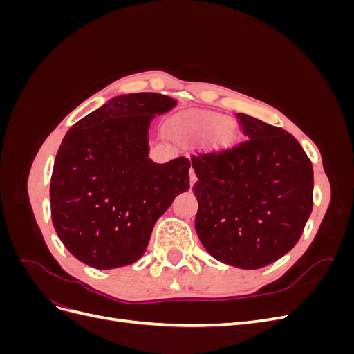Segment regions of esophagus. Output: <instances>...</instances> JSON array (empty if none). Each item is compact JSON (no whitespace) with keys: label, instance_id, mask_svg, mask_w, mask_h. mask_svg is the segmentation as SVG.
<instances>
[{"label":"esophagus","instance_id":"34e87169","mask_svg":"<svg viewBox=\"0 0 354 354\" xmlns=\"http://www.w3.org/2000/svg\"><path fill=\"white\" fill-rule=\"evenodd\" d=\"M195 181H196V174H195L194 168H190V186H194Z\"/></svg>","mask_w":354,"mask_h":354}]
</instances>
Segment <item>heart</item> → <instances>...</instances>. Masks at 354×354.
I'll return each instance as SVG.
<instances>
[{"instance_id": "1", "label": "heart", "mask_w": 354, "mask_h": 354, "mask_svg": "<svg viewBox=\"0 0 354 354\" xmlns=\"http://www.w3.org/2000/svg\"><path fill=\"white\" fill-rule=\"evenodd\" d=\"M195 131L203 137H209L221 131L224 127L227 125V118L221 115H202L198 120H195Z\"/></svg>"}]
</instances>
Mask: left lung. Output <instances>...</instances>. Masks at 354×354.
Here are the masks:
<instances>
[{"label":"left lung","mask_w":354,"mask_h":354,"mask_svg":"<svg viewBox=\"0 0 354 354\" xmlns=\"http://www.w3.org/2000/svg\"><path fill=\"white\" fill-rule=\"evenodd\" d=\"M243 140L192 155L195 229L214 259L260 269L291 251L313 209V165L283 128L238 113Z\"/></svg>","instance_id":"left-lung-1"}]
</instances>
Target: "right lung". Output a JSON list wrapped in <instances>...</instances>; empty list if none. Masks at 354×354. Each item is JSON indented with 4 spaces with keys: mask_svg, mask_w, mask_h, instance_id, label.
<instances>
[{
    "mask_svg": "<svg viewBox=\"0 0 354 354\" xmlns=\"http://www.w3.org/2000/svg\"><path fill=\"white\" fill-rule=\"evenodd\" d=\"M176 104L158 93L118 95L63 138L50 181L51 220L84 264L106 270L136 263L156 220L189 190L187 158H149L152 120Z\"/></svg>",
    "mask_w": 354,
    "mask_h": 354,
    "instance_id": "add662e5",
    "label": "right lung"
}]
</instances>
